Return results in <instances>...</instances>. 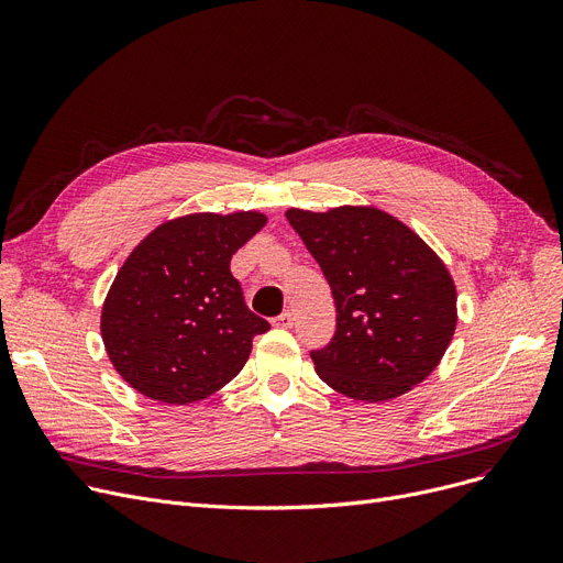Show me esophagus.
<instances>
[{
  "mask_svg": "<svg viewBox=\"0 0 563 563\" xmlns=\"http://www.w3.org/2000/svg\"><path fill=\"white\" fill-rule=\"evenodd\" d=\"M272 323L276 329H291V323H294V314L289 312V310H285V312H280L278 317H274L272 319Z\"/></svg>",
  "mask_w": 563,
  "mask_h": 563,
  "instance_id": "34e87169",
  "label": "esophagus"
}]
</instances>
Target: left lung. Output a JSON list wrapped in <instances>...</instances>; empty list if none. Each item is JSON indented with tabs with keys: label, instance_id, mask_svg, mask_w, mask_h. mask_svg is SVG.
Segmentation results:
<instances>
[{
	"label": "left lung",
	"instance_id": "left-lung-1",
	"mask_svg": "<svg viewBox=\"0 0 563 563\" xmlns=\"http://www.w3.org/2000/svg\"><path fill=\"white\" fill-rule=\"evenodd\" d=\"M285 217L319 262L338 308L335 338L310 353L319 378L369 404L420 386L456 331L448 264L416 230L374 205L289 207Z\"/></svg>",
	"mask_w": 563,
	"mask_h": 563
}]
</instances>
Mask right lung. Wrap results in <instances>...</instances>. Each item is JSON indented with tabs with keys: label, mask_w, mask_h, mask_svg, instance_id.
Segmentation results:
<instances>
[{
	"label": "right lung",
	"mask_w": 563,
	"mask_h": 563,
	"mask_svg": "<svg viewBox=\"0 0 563 563\" xmlns=\"http://www.w3.org/2000/svg\"><path fill=\"white\" fill-rule=\"evenodd\" d=\"M266 221L257 210L194 212L134 246L107 291L100 333L113 369L136 393L185 406L242 372L269 323L246 308L230 260Z\"/></svg>",
	"instance_id": "obj_1"
}]
</instances>
